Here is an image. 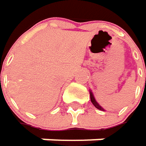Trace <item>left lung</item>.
<instances>
[{
  "mask_svg": "<svg viewBox=\"0 0 146 146\" xmlns=\"http://www.w3.org/2000/svg\"><path fill=\"white\" fill-rule=\"evenodd\" d=\"M89 94H90V99H91V102L93 103V105L97 108V109L100 110H105L104 108H102L100 105H99V103L96 101V100H95V98H94V94L92 93V91L90 90L89 91Z\"/></svg>",
  "mask_w": 146,
  "mask_h": 146,
  "instance_id": "8db88e82",
  "label": "left lung"
}]
</instances>
